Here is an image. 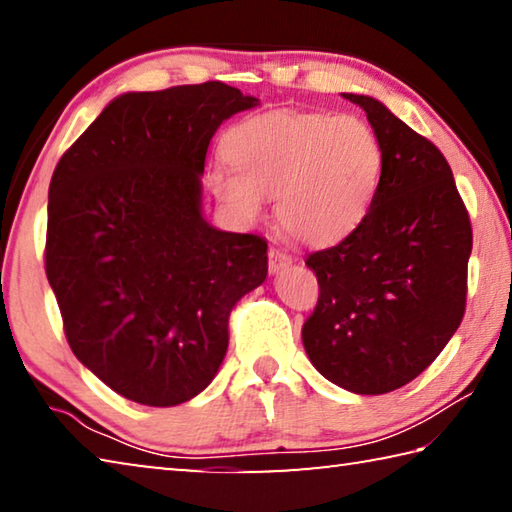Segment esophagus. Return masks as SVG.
<instances>
[{
  "instance_id": "34e87169",
  "label": "esophagus",
  "mask_w": 512,
  "mask_h": 512,
  "mask_svg": "<svg viewBox=\"0 0 512 512\" xmlns=\"http://www.w3.org/2000/svg\"><path fill=\"white\" fill-rule=\"evenodd\" d=\"M291 264V255L284 253L280 248H271L268 250V268H271V273L282 271V268H287Z\"/></svg>"
}]
</instances>
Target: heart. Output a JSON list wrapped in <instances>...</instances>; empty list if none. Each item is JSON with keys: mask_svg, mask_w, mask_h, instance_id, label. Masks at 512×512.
<instances>
[{"mask_svg": "<svg viewBox=\"0 0 512 512\" xmlns=\"http://www.w3.org/2000/svg\"><path fill=\"white\" fill-rule=\"evenodd\" d=\"M232 171L207 176L212 194L241 221H255L264 198L277 219L307 244H332L366 219L384 171V149L359 117L273 110L225 135Z\"/></svg>", "mask_w": 512, "mask_h": 512, "instance_id": "b5f03b06", "label": "heart"}]
</instances>
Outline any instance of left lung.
I'll return each instance as SVG.
<instances>
[{
    "label": "left lung",
    "instance_id": "left-lung-1",
    "mask_svg": "<svg viewBox=\"0 0 512 512\" xmlns=\"http://www.w3.org/2000/svg\"><path fill=\"white\" fill-rule=\"evenodd\" d=\"M343 97L366 110L384 171L359 228L305 259L318 302L302 343L332 384L381 395L427 370L461 325L472 223L436 144L379 101Z\"/></svg>",
    "mask_w": 512,
    "mask_h": 512
}]
</instances>
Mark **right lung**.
<instances>
[{"instance_id": "add662e5", "label": "right lung", "mask_w": 512, "mask_h": 512, "mask_svg": "<svg viewBox=\"0 0 512 512\" xmlns=\"http://www.w3.org/2000/svg\"><path fill=\"white\" fill-rule=\"evenodd\" d=\"M255 103L221 81L121 94L56 164L47 280L76 359L126 400L201 393L230 309L266 280V239L212 228L198 180L221 121Z\"/></svg>"}]
</instances>
